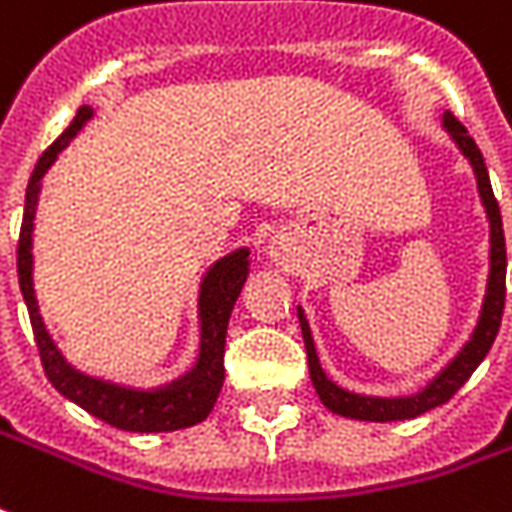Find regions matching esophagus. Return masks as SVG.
<instances>
[{"label": "esophagus", "instance_id": "obj_1", "mask_svg": "<svg viewBox=\"0 0 512 512\" xmlns=\"http://www.w3.org/2000/svg\"><path fill=\"white\" fill-rule=\"evenodd\" d=\"M280 246H271V257H274V260H280Z\"/></svg>", "mask_w": 512, "mask_h": 512}]
</instances>
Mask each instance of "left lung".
Masks as SVG:
<instances>
[{
  "label": "left lung",
  "mask_w": 512,
  "mask_h": 512,
  "mask_svg": "<svg viewBox=\"0 0 512 512\" xmlns=\"http://www.w3.org/2000/svg\"><path fill=\"white\" fill-rule=\"evenodd\" d=\"M441 127L452 138V144L460 149V155L466 157L471 171H474L477 194H480V202L485 207V219H488V280H485V296H482L480 316H477V324H474V330L468 335V341L457 349V355L421 391L407 393V396H366V393L346 391L338 382H332L327 377V371L321 368V360H318L316 341H313V332H310V324H307L305 310L296 307L302 338H305L307 366H310L313 388H316L321 405L343 418H357V421H402V418L421 416V413H427L432 407L446 405L463 388V382L477 371V366L485 360V355L491 352L493 341H496V332H499V324H502V313H505L507 252L499 202L493 196L491 177H488V169H485L482 152L474 144V138L466 132V127L452 113H443Z\"/></svg>",
  "instance_id": "8db88e82"
}]
</instances>
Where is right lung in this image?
Returning a JSON list of instances; mask_svg holds the SVG:
<instances>
[{
    "instance_id": "1",
    "label": "right lung",
    "mask_w": 512,
    "mask_h": 512,
    "mask_svg": "<svg viewBox=\"0 0 512 512\" xmlns=\"http://www.w3.org/2000/svg\"><path fill=\"white\" fill-rule=\"evenodd\" d=\"M94 107L82 105L77 116L69 124V130L46 149L38 166L32 171L27 196H24V219H21L19 235V285L24 305L30 310L32 332L38 341L41 363L49 382L63 393L69 402L80 405L85 413H91L110 427L127 432H174L194 427L210 416V410L219 399L224 385V338L230 324L232 307L244 291L249 277V249H235L232 255L221 257L219 263L205 274L202 291H199V360L196 366L180 377V380L160 385V388H132L119 382L99 380L80 368H74L66 355L57 349L55 338L49 335L44 316L38 310V296L32 288V230H35V207L41 194V180L55 163L57 155L71 144V138L94 119Z\"/></svg>"
}]
</instances>
